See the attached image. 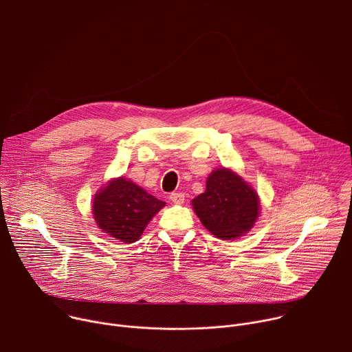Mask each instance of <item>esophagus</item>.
Listing matches in <instances>:
<instances>
[{"mask_svg": "<svg viewBox=\"0 0 352 352\" xmlns=\"http://www.w3.org/2000/svg\"><path fill=\"white\" fill-rule=\"evenodd\" d=\"M170 200L173 204H177V205H182L184 200H185V195L182 192H173L170 195Z\"/></svg>", "mask_w": 352, "mask_h": 352, "instance_id": "obj_1", "label": "esophagus"}]
</instances>
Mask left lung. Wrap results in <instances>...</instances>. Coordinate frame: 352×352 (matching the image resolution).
Instances as JSON below:
<instances>
[{"label": "left lung", "mask_w": 352, "mask_h": 352, "mask_svg": "<svg viewBox=\"0 0 352 352\" xmlns=\"http://www.w3.org/2000/svg\"><path fill=\"white\" fill-rule=\"evenodd\" d=\"M192 206L202 224L221 239L248 232L259 214L256 192L227 168L210 174L206 190L192 200Z\"/></svg>", "instance_id": "8db88e82"}]
</instances>
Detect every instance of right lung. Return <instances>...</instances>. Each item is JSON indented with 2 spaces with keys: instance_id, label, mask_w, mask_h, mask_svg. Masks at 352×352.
I'll list each match as a JSON object with an SVG mask.
<instances>
[{
  "instance_id": "add662e5",
  "label": "right lung",
  "mask_w": 352,
  "mask_h": 352,
  "mask_svg": "<svg viewBox=\"0 0 352 352\" xmlns=\"http://www.w3.org/2000/svg\"><path fill=\"white\" fill-rule=\"evenodd\" d=\"M163 200L125 178L111 181L94 196L93 214L97 226L125 243L139 239L147 223L163 208Z\"/></svg>"
}]
</instances>
